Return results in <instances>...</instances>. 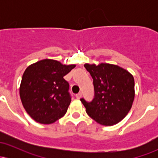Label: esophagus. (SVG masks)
I'll list each match as a JSON object with an SVG mask.
<instances>
[{"label":"esophagus","instance_id":"obj_1","mask_svg":"<svg viewBox=\"0 0 158 158\" xmlns=\"http://www.w3.org/2000/svg\"><path fill=\"white\" fill-rule=\"evenodd\" d=\"M81 96H82V94H81V92H80V93L76 94V97L77 98V99H80V98L81 97Z\"/></svg>","mask_w":158,"mask_h":158}]
</instances>
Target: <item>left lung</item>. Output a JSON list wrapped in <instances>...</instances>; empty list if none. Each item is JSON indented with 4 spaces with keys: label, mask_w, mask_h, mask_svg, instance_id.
I'll return each mask as SVG.
<instances>
[{
    "label": "left lung",
    "mask_w": 158,
    "mask_h": 158,
    "mask_svg": "<svg viewBox=\"0 0 158 158\" xmlns=\"http://www.w3.org/2000/svg\"><path fill=\"white\" fill-rule=\"evenodd\" d=\"M93 78L94 98L81 102L99 124L110 126L120 122L131 110L135 99V79L128 70L116 64H85Z\"/></svg>",
    "instance_id": "8db88e82"
}]
</instances>
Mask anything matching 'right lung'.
<instances>
[{
    "mask_svg": "<svg viewBox=\"0 0 158 158\" xmlns=\"http://www.w3.org/2000/svg\"><path fill=\"white\" fill-rule=\"evenodd\" d=\"M75 67L48 59L27 67L19 94L23 108L34 120L51 124L66 114L71 97L68 82L63 77Z\"/></svg>",
    "mask_w": 158,
    "mask_h": 158,
    "instance_id": "1",
    "label": "right lung"
}]
</instances>
